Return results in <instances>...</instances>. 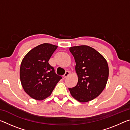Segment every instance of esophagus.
Masks as SVG:
<instances>
[{
  "instance_id": "obj_1",
  "label": "esophagus",
  "mask_w": 130,
  "mask_h": 130,
  "mask_svg": "<svg viewBox=\"0 0 130 130\" xmlns=\"http://www.w3.org/2000/svg\"><path fill=\"white\" fill-rule=\"evenodd\" d=\"M69 74H70V73H69V71H67L65 72V74L63 76V77L64 78H67V77L69 75Z\"/></svg>"
}]
</instances>
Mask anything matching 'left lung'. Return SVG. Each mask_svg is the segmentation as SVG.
I'll use <instances>...</instances> for the list:
<instances>
[{"instance_id": "1", "label": "left lung", "mask_w": 130, "mask_h": 130, "mask_svg": "<svg viewBox=\"0 0 130 130\" xmlns=\"http://www.w3.org/2000/svg\"><path fill=\"white\" fill-rule=\"evenodd\" d=\"M76 63L78 82L69 88L72 96L81 103L91 101L99 96L107 85L109 68L105 58L93 48L87 45L70 47Z\"/></svg>"}]
</instances>
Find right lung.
<instances>
[{
	"instance_id": "1",
	"label": "right lung",
	"mask_w": 130,
	"mask_h": 130,
	"mask_svg": "<svg viewBox=\"0 0 130 130\" xmlns=\"http://www.w3.org/2000/svg\"><path fill=\"white\" fill-rule=\"evenodd\" d=\"M58 46L41 44L24 57L20 67V79L24 91L31 98L43 100L48 98L62 77L48 62Z\"/></svg>"
}]
</instances>
